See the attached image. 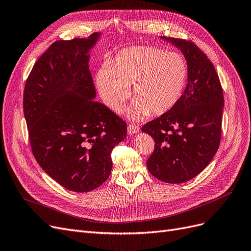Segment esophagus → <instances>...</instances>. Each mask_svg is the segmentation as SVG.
<instances>
[{
	"instance_id": "1",
	"label": "esophagus",
	"mask_w": 251,
	"mask_h": 251,
	"mask_svg": "<svg viewBox=\"0 0 251 251\" xmlns=\"http://www.w3.org/2000/svg\"><path fill=\"white\" fill-rule=\"evenodd\" d=\"M139 131H140L139 126L134 125V124H129V125L127 126V133H128L129 135H134V134L138 133Z\"/></svg>"
}]
</instances>
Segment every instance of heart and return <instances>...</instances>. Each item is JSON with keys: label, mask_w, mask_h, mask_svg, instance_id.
<instances>
[{"label": "heart", "mask_w": 251, "mask_h": 251, "mask_svg": "<svg viewBox=\"0 0 251 251\" xmlns=\"http://www.w3.org/2000/svg\"><path fill=\"white\" fill-rule=\"evenodd\" d=\"M189 68L179 53L154 47H133L120 51L108 67L97 74V86L103 102L120 112L133 83V102L128 115L139 119L167 113L186 89Z\"/></svg>", "instance_id": "obj_1"}]
</instances>
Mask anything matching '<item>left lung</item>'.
I'll return each mask as SVG.
<instances>
[{
	"instance_id": "left-lung-1",
	"label": "left lung",
	"mask_w": 251,
	"mask_h": 251,
	"mask_svg": "<svg viewBox=\"0 0 251 251\" xmlns=\"http://www.w3.org/2000/svg\"><path fill=\"white\" fill-rule=\"evenodd\" d=\"M177 48L188 64L186 89L177 105L144 125L141 131L154 140L146 165L169 184L192 179L209 165L221 138L223 91L212 62L193 42L161 36Z\"/></svg>"
}]
</instances>
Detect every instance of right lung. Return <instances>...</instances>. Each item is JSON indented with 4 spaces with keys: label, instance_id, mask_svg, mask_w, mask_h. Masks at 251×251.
<instances>
[{
    "label": "right lung",
    "instance_id": "right-lung-1",
    "mask_svg": "<svg viewBox=\"0 0 251 251\" xmlns=\"http://www.w3.org/2000/svg\"><path fill=\"white\" fill-rule=\"evenodd\" d=\"M101 34L58 40L34 64L25 81L24 114L34 157L67 190L89 192L109 177L111 151L126 124L94 100L90 50Z\"/></svg>",
    "mask_w": 251,
    "mask_h": 251
}]
</instances>
